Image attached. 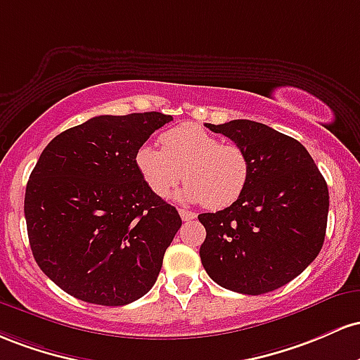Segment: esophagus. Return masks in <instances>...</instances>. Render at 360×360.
Instances as JSON below:
<instances>
[{"instance_id": "obj_1", "label": "esophagus", "mask_w": 360, "mask_h": 360, "mask_svg": "<svg viewBox=\"0 0 360 360\" xmlns=\"http://www.w3.org/2000/svg\"><path fill=\"white\" fill-rule=\"evenodd\" d=\"M180 217L184 221H192V219H195V214H193L192 211H187V209H180Z\"/></svg>"}]
</instances>
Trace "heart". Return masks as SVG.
Returning a JSON list of instances; mask_svg holds the SVG:
<instances>
[{
    "instance_id": "obj_1",
    "label": "heart",
    "mask_w": 360,
    "mask_h": 360,
    "mask_svg": "<svg viewBox=\"0 0 360 360\" xmlns=\"http://www.w3.org/2000/svg\"><path fill=\"white\" fill-rule=\"evenodd\" d=\"M160 141L163 149L144 143L134 155L137 172L155 195L167 199L185 180V200L224 209L245 192L250 161L238 144L221 143L219 137L195 124L168 129Z\"/></svg>"
}]
</instances>
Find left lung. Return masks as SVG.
Here are the masks:
<instances>
[{"label": "left lung", "mask_w": 360, "mask_h": 360, "mask_svg": "<svg viewBox=\"0 0 360 360\" xmlns=\"http://www.w3.org/2000/svg\"><path fill=\"white\" fill-rule=\"evenodd\" d=\"M243 148L245 192L229 207L199 214L205 228L200 260L221 288L241 294L276 290L320 253L328 219V187L300 141L265 124L238 119L205 124Z\"/></svg>", "instance_id": "1"}]
</instances>
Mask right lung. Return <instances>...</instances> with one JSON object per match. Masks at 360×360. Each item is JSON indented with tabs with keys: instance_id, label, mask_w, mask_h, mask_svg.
I'll list each match as a JSON object with an SVG mask.
<instances>
[{
	"instance_id": "1",
	"label": "right lung",
	"mask_w": 360,
	"mask_h": 360,
	"mask_svg": "<svg viewBox=\"0 0 360 360\" xmlns=\"http://www.w3.org/2000/svg\"><path fill=\"white\" fill-rule=\"evenodd\" d=\"M169 120L161 112L93 117L56 136L32 169L25 191L32 253L76 300L124 306L155 285L181 219L149 191L134 155Z\"/></svg>"
}]
</instances>
